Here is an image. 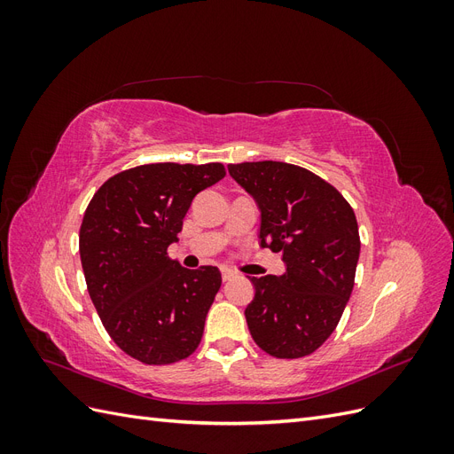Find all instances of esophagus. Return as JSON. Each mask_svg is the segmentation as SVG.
<instances>
[{
    "label": "esophagus",
    "mask_w": 454,
    "mask_h": 454,
    "mask_svg": "<svg viewBox=\"0 0 454 454\" xmlns=\"http://www.w3.org/2000/svg\"><path fill=\"white\" fill-rule=\"evenodd\" d=\"M222 278H223V282H229L231 278H235V272L229 269H222Z\"/></svg>",
    "instance_id": "1"
}]
</instances>
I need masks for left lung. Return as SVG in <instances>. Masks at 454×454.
<instances>
[{
  "mask_svg": "<svg viewBox=\"0 0 454 454\" xmlns=\"http://www.w3.org/2000/svg\"><path fill=\"white\" fill-rule=\"evenodd\" d=\"M259 210V246L282 252L280 277H250L244 316L257 345L274 358H303L335 332L360 257L350 204L307 168L278 160L229 164Z\"/></svg>",
  "mask_w": 454,
  "mask_h": 454,
  "instance_id": "1",
  "label": "left lung"
}]
</instances>
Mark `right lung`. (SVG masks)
I'll return each mask as SVG.
<instances>
[{
  "mask_svg": "<svg viewBox=\"0 0 454 454\" xmlns=\"http://www.w3.org/2000/svg\"><path fill=\"white\" fill-rule=\"evenodd\" d=\"M223 177L219 162L142 164L109 177L89 204L79 231L89 295L134 360L167 365L199 347L222 272L185 269L167 250L193 199Z\"/></svg>",
  "mask_w": 454,
  "mask_h": 454,
  "instance_id": "add662e5",
  "label": "right lung"
}]
</instances>
